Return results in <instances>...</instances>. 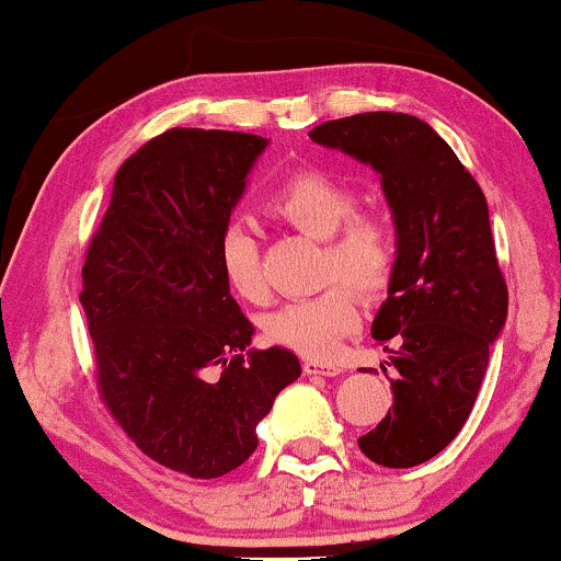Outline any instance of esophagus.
<instances>
[{"label": "esophagus", "mask_w": 561, "mask_h": 561, "mask_svg": "<svg viewBox=\"0 0 561 561\" xmlns=\"http://www.w3.org/2000/svg\"><path fill=\"white\" fill-rule=\"evenodd\" d=\"M302 371H306V375H319V377H337L343 369H340V366L332 364V362L306 358V362H302Z\"/></svg>", "instance_id": "obj_1"}]
</instances>
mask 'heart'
Here are the masks:
<instances>
[{"label": "heart", "instance_id": "heart-1", "mask_svg": "<svg viewBox=\"0 0 561 561\" xmlns=\"http://www.w3.org/2000/svg\"><path fill=\"white\" fill-rule=\"evenodd\" d=\"M358 192L351 182L324 169L289 173L268 192V214L324 240L321 272L324 279H343L366 295L388 287L396 268V229L382 210H356ZM218 263L227 285L250 302L266 295L261 274V248L255 231L231 221L218 237ZM334 282L311 298L289 300L263 319V334L274 345L300 356L327 358L362 321L356 289Z\"/></svg>", "mask_w": 561, "mask_h": 561}]
</instances>
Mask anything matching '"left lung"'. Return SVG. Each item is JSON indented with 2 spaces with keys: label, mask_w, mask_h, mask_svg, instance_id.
<instances>
[{
  "label": "left lung",
  "mask_w": 561,
  "mask_h": 561,
  "mask_svg": "<svg viewBox=\"0 0 561 561\" xmlns=\"http://www.w3.org/2000/svg\"><path fill=\"white\" fill-rule=\"evenodd\" d=\"M308 137L382 176L398 253L371 337L390 353L396 379L392 409L358 448L382 467L424 465L465 427L506 324L485 195L446 139L414 115L358 113Z\"/></svg>",
  "instance_id": "1"
}]
</instances>
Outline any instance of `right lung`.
Masks as SVG:
<instances>
[{
	"instance_id": "1",
	"label": "right lung",
	"mask_w": 561,
	"mask_h": 561,
	"mask_svg": "<svg viewBox=\"0 0 561 561\" xmlns=\"http://www.w3.org/2000/svg\"><path fill=\"white\" fill-rule=\"evenodd\" d=\"M268 139L171 128L121 165L83 263L96 388L158 465L214 480L250 459L255 427L300 377L287 347L253 351L218 237Z\"/></svg>"
}]
</instances>
